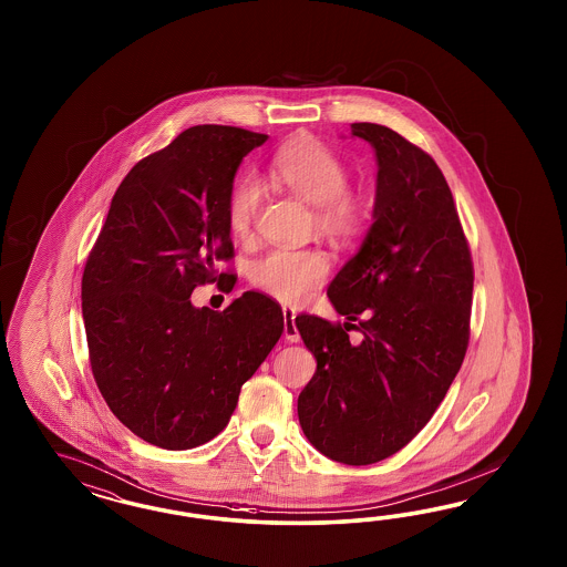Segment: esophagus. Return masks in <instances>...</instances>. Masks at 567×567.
<instances>
[{"instance_id": "obj_1", "label": "esophagus", "mask_w": 567, "mask_h": 567, "mask_svg": "<svg viewBox=\"0 0 567 567\" xmlns=\"http://www.w3.org/2000/svg\"><path fill=\"white\" fill-rule=\"evenodd\" d=\"M282 316H285V339L289 341V343H299V330L295 327V309L292 308H282Z\"/></svg>"}]
</instances>
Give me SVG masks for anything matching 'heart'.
<instances>
[{
  "label": "heart",
  "mask_w": 567,
  "mask_h": 567,
  "mask_svg": "<svg viewBox=\"0 0 567 567\" xmlns=\"http://www.w3.org/2000/svg\"><path fill=\"white\" fill-rule=\"evenodd\" d=\"M272 176L285 189L316 207V228L328 239H358L370 220V197L347 187L349 168L343 157L311 135H297L278 150ZM264 206L258 178L245 176L233 187L226 204V224L235 239H249ZM330 261L318 249H275L256 259L251 280L282 303H301L327 280Z\"/></svg>",
  "instance_id": "heart-1"
}]
</instances>
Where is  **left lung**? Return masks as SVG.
Returning <instances> with one entry per match:
<instances>
[{"label": "left lung", "instance_id": "left-lung-1", "mask_svg": "<svg viewBox=\"0 0 567 567\" xmlns=\"http://www.w3.org/2000/svg\"><path fill=\"white\" fill-rule=\"evenodd\" d=\"M377 152L374 223L328 287L349 322L297 316L316 374L297 401L309 443L330 460L368 465L395 455L429 424L470 341L474 266L453 195L436 162L395 131L351 124Z\"/></svg>", "mask_w": 567, "mask_h": 567}]
</instances>
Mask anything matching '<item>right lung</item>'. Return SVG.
Masks as SVG:
<instances>
[{"instance_id":"1","label":"right lung","mask_w":567,"mask_h":567,"mask_svg":"<svg viewBox=\"0 0 567 567\" xmlns=\"http://www.w3.org/2000/svg\"><path fill=\"white\" fill-rule=\"evenodd\" d=\"M268 135L199 124L143 157L112 197L86 258L81 299L89 361L107 408L168 451L223 432L240 386L285 330L282 309L247 291L224 311L193 308L233 259L226 204L243 157Z\"/></svg>"}]
</instances>
